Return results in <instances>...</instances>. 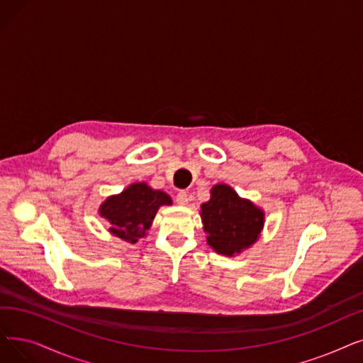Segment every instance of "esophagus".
<instances>
[{"label": "esophagus", "mask_w": 363, "mask_h": 363, "mask_svg": "<svg viewBox=\"0 0 363 363\" xmlns=\"http://www.w3.org/2000/svg\"><path fill=\"white\" fill-rule=\"evenodd\" d=\"M177 203L181 204V206H185V204L188 203V194L185 191H179L177 194Z\"/></svg>", "instance_id": "esophagus-1"}]
</instances>
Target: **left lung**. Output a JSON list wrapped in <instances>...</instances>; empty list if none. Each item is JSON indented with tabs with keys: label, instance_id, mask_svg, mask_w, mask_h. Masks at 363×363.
<instances>
[{
	"label": "left lung",
	"instance_id": "1",
	"mask_svg": "<svg viewBox=\"0 0 363 363\" xmlns=\"http://www.w3.org/2000/svg\"><path fill=\"white\" fill-rule=\"evenodd\" d=\"M206 242L220 255L233 257L254 245L264 227V212L250 200L239 197L227 184H216L211 200L201 204Z\"/></svg>",
	"mask_w": 363,
	"mask_h": 363
}]
</instances>
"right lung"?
<instances>
[{
	"instance_id": "obj_1",
	"label": "right lung",
	"mask_w": 363,
	"mask_h": 363,
	"mask_svg": "<svg viewBox=\"0 0 363 363\" xmlns=\"http://www.w3.org/2000/svg\"><path fill=\"white\" fill-rule=\"evenodd\" d=\"M163 204H172L166 193L152 190L145 182H138L120 194L108 197L101 204L99 213L111 224L109 233L133 245L144 238Z\"/></svg>"
}]
</instances>
